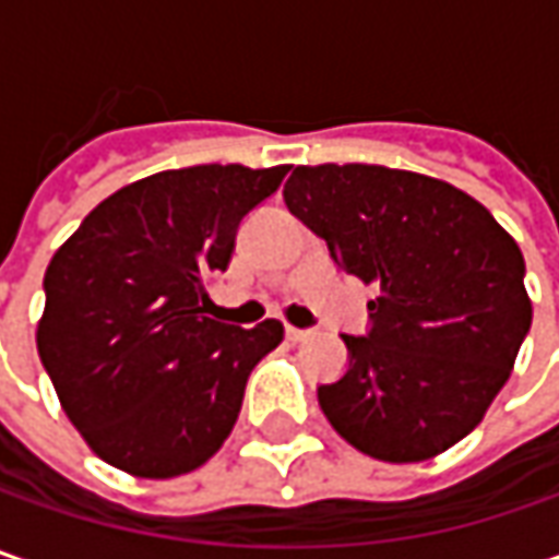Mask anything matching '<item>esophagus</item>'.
<instances>
[{
    "label": "esophagus",
    "mask_w": 559,
    "mask_h": 559,
    "mask_svg": "<svg viewBox=\"0 0 559 559\" xmlns=\"http://www.w3.org/2000/svg\"><path fill=\"white\" fill-rule=\"evenodd\" d=\"M311 335V330H298V326H286V338L289 342H305Z\"/></svg>",
    "instance_id": "34e87169"
}]
</instances>
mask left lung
Instances as JSON below:
<instances>
[{"instance_id": "left-lung-1", "label": "left lung", "mask_w": 559, "mask_h": 559, "mask_svg": "<svg viewBox=\"0 0 559 559\" xmlns=\"http://www.w3.org/2000/svg\"><path fill=\"white\" fill-rule=\"evenodd\" d=\"M283 199L338 267L376 286L367 335L317 397L376 461H429L483 423L532 326L526 261L466 192L379 164L295 167Z\"/></svg>"}]
</instances>
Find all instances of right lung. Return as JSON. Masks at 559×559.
<instances>
[{"instance_id": "right-lung-1", "label": "right lung", "mask_w": 559, "mask_h": 559, "mask_svg": "<svg viewBox=\"0 0 559 559\" xmlns=\"http://www.w3.org/2000/svg\"><path fill=\"white\" fill-rule=\"evenodd\" d=\"M289 164H195L123 186L55 251L36 348L98 457L142 479L192 473L233 432L254 364L283 323L211 320L207 283Z\"/></svg>"}]
</instances>
